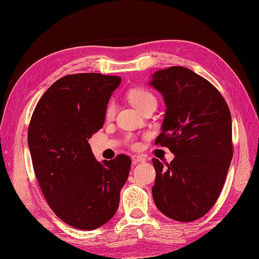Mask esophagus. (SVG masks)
Returning <instances> with one entry per match:
<instances>
[{"mask_svg": "<svg viewBox=\"0 0 259 259\" xmlns=\"http://www.w3.org/2000/svg\"><path fill=\"white\" fill-rule=\"evenodd\" d=\"M147 160L145 156H141V155H136L133 156V162L134 164H138V163H142Z\"/></svg>", "mask_w": 259, "mask_h": 259, "instance_id": "obj_1", "label": "esophagus"}]
</instances>
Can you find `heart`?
Listing matches in <instances>:
<instances>
[{"mask_svg":"<svg viewBox=\"0 0 259 259\" xmlns=\"http://www.w3.org/2000/svg\"><path fill=\"white\" fill-rule=\"evenodd\" d=\"M128 98H129L130 102L133 103L137 109H139L140 111H142V110L147 108L148 106H151V104H157L156 97L153 96L151 92H149L148 90H145V89H140V88L130 90L128 93ZM114 111H115L114 102L110 101L106 108V112H104V114H106V118L107 119L112 118L114 114ZM131 146L137 147L138 145H137L135 141H131Z\"/></svg>","mask_w":259,"mask_h":259,"instance_id":"obj_1","label":"heart"}]
</instances>
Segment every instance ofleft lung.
<instances>
[{"mask_svg": "<svg viewBox=\"0 0 259 259\" xmlns=\"http://www.w3.org/2000/svg\"><path fill=\"white\" fill-rule=\"evenodd\" d=\"M149 84L166 104L156 145L175 158L156 169L152 197L163 214L189 223L206 214L218 199L233 158L232 115L210 82L183 67L159 70Z\"/></svg>", "mask_w": 259, "mask_h": 259, "instance_id": "1", "label": "left lung"}]
</instances>
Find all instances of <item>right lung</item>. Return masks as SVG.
<instances>
[{
    "label": "right lung",
    "mask_w": 259,
    "mask_h": 259,
    "mask_svg": "<svg viewBox=\"0 0 259 259\" xmlns=\"http://www.w3.org/2000/svg\"><path fill=\"white\" fill-rule=\"evenodd\" d=\"M120 83L117 75H65L49 88L32 114L27 144L38 185L54 213L74 228L92 230L108 223L128 179V156L99 162L88 140L103 126Z\"/></svg>",
    "instance_id": "obj_1"
}]
</instances>
